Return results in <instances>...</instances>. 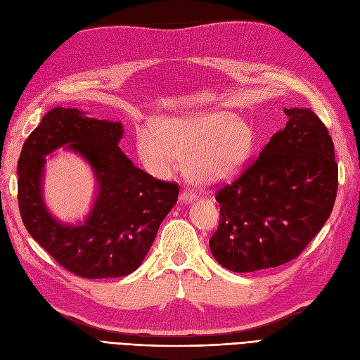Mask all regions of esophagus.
<instances>
[{
	"mask_svg": "<svg viewBox=\"0 0 360 360\" xmlns=\"http://www.w3.org/2000/svg\"><path fill=\"white\" fill-rule=\"evenodd\" d=\"M195 198H197V195H195L192 191H189V189H184L181 193H180V200L183 201V202H191V201H193Z\"/></svg>",
	"mask_w": 360,
	"mask_h": 360,
	"instance_id": "esophagus-1",
	"label": "esophagus"
}]
</instances>
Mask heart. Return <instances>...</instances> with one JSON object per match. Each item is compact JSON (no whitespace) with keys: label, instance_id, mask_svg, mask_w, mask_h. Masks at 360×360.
I'll list each match as a JSON object with an SVG mask.
<instances>
[{"label":"heart","instance_id":"1","mask_svg":"<svg viewBox=\"0 0 360 360\" xmlns=\"http://www.w3.org/2000/svg\"><path fill=\"white\" fill-rule=\"evenodd\" d=\"M254 147L252 126L225 111L167 118L138 130V153L148 171L167 176L184 159V171L201 183L233 176Z\"/></svg>","mask_w":360,"mask_h":360}]
</instances>
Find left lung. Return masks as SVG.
<instances>
[{
    "label": "left lung",
    "mask_w": 360,
    "mask_h": 360,
    "mask_svg": "<svg viewBox=\"0 0 360 360\" xmlns=\"http://www.w3.org/2000/svg\"><path fill=\"white\" fill-rule=\"evenodd\" d=\"M284 112L285 127L216 192L221 213L210 250L237 274L297 258L329 219L336 200L338 163L328 127L311 110Z\"/></svg>",
    "instance_id": "obj_1"
}]
</instances>
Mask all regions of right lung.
I'll return each instance as SVG.
<instances>
[{"mask_svg": "<svg viewBox=\"0 0 360 360\" xmlns=\"http://www.w3.org/2000/svg\"><path fill=\"white\" fill-rule=\"evenodd\" d=\"M122 136V123L58 106L41 118L20 151L18 202L22 222L31 237L76 276L102 279L132 274L177 202L179 184L136 168L117 146ZM61 145L78 150L100 183L94 210L78 227L53 220L41 198L44 156Z\"/></svg>", "mask_w": 360, "mask_h": 360, "instance_id": "obj_1", "label": "right lung"}]
</instances>
